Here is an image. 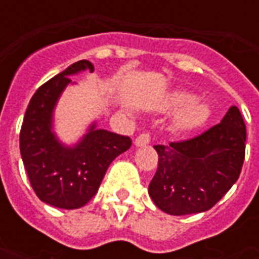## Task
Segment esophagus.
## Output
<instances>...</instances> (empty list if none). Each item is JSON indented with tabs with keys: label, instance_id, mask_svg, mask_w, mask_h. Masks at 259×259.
I'll use <instances>...</instances> for the list:
<instances>
[{
	"label": "esophagus",
	"instance_id": "esophagus-1",
	"mask_svg": "<svg viewBox=\"0 0 259 259\" xmlns=\"http://www.w3.org/2000/svg\"><path fill=\"white\" fill-rule=\"evenodd\" d=\"M150 141H151V136L148 135V133H143V135H140L137 139H136L135 144L136 147H143V146H147Z\"/></svg>",
	"mask_w": 259,
	"mask_h": 259
}]
</instances>
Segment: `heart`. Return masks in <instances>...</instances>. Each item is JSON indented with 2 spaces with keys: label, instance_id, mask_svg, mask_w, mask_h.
<instances>
[{
  "label": "heart",
  "instance_id": "1",
  "mask_svg": "<svg viewBox=\"0 0 259 259\" xmlns=\"http://www.w3.org/2000/svg\"><path fill=\"white\" fill-rule=\"evenodd\" d=\"M165 107L168 111H178L175 119V130L178 132H190L205 123L209 116L208 104L197 98H193L187 91H175L166 98Z\"/></svg>",
  "mask_w": 259,
  "mask_h": 259
}]
</instances>
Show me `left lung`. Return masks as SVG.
<instances>
[{"mask_svg": "<svg viewBox=\"0 0 259 259\" xmlns=\"http://www.w3.org/2000/svg\"><path fill=\"white\" fill-rule=\"evenodd\" d=\"M245 124L230 107L221 123L189 140L154 146L158 169L148 194L169 215L211 209L239 179L245 155Z\"/></svg>", "mask_w": 259, "mask_h": 259, "instance_id": "8db88e82", "label": "left lung"}]
</instances>
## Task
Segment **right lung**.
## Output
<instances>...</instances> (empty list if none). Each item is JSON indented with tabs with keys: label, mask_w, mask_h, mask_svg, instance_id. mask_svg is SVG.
I'll return each mask as SVG.
<instances>
[{
	"label": "right lung",
	"mask_w": 259,
	"mask_h": 259,
	"mask_svg": "<svg viewBox=\"0 0 259 259\" xmlns=\"http://www.w3.org/2000/svg\"><path fill=\"white\" fill-rule=\"evenodd\" d=\"M81 70H94L89 61L70 65L31 97L20 129V154L30 185L37 197L48 205L76 209L96 195L108 166L132 140L93 123L89 133L73 147L64 146L53 132V112L69 76Z\"/></svg>",
	"instance_id": "obj_1"
}]
</instances>
